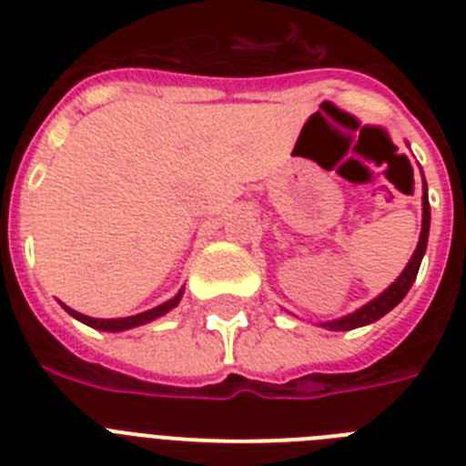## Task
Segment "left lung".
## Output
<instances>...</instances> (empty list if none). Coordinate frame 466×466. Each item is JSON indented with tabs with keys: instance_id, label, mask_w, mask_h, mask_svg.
<instances>
[{
	"instance_id": "1",
	"label": "left lung",
	"mask_w": 466,
	"mask_h": 466,
	"mask_svg": "<svg viewBox=\"0 0 466 466\" xmlns=\"http://www.w3.org/2000/svg\"><path fill=\"white\" fill-rule=\"evenodd\" d=\"M409 145V142H406ZM420 176H423V168H420ZM420 205H423V219H420V237L419 244H416V251L406 263V268L399 273V278L394 283L377 295L375 299H370L368 305L358 307L355 311L346 314V317L331 319V321H321V329H329V331H350V329H360V326H368L377 319H382L387 311H391L394 307L406 298V292L411 290L413 280L419 276L420 261H423V256H426V247H428V232H431V203H428V183L426 176H423V198H420Z\"/></svg>"
}]
</instances>
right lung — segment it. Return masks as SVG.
Instances as JSON below:
<instances>
[{
  "label": "right lung",
  "instance_id": "right-lung-1",
  "mask_svg": "<svg viewBox=\"0 0 466 466\" xmlns=\"http://www.w3.org/2000/svg\"><path fill=\"white\" fill-rule=\"evenodd\" d=\"M183 298V288L176 292L174 298L167 299V302H161L159 307H152L147 311H140V314H133V317H118V319H96V317H86L82 311L72 309V307L62 305V309L67 311L69 317H75L76 321H82V324L91 326V329H98V331H111V333H118V331H127V329H135V326H142V324H149V321H155V319L164 317L168 311L174 309Z\"/></svg>",
  "mask_w": 466,
  "mask_h": 466
}]
</instances>
